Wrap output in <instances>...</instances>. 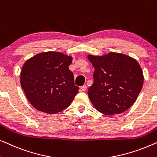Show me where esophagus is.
<instances>
[{
	"instance_id": "34e87169",
	"label": "esophagus",
	"mask_w": 157,
	"mask_h": 157,
	"mask_svg": "<svg viewBox=\"0 0 157 157\" xmlns=\"http://www.w3.org/2000/svg\"><path fill=\"white\" fill-rule=\"evenodd\" d=\"M81 91H86V89H87V86L86 85L83 86H81Z\"/></svg>"
}]
</instances>
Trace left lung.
<instances>
[{
    "label": "left lung",
    "instance_id": "8db88e82",
    "mask_svg": "<svg viewBox=\"0 0 157 157\" xmlns=\"http://www.w3.org/2000/svg\"><path fill=\"white\" fill-rule=\"evenodd\" d=\"M87 58L95 68L94 83L89 88L88 95L96 110L105 115H114L129 109L144 83L143 71L138 61L116 52L89 54Z\"/></svg>",
    "mask_w": 157,
    "mask_h": 157
}]
</instances>
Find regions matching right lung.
Masks as SVG:
<instances>
[{
    "instance_id": "add662e5",
    "label": "right lung",
    "mask_w": 157,
    "mask_h": 157,
    "mask_svg": "<svg viewBox=\"0 0 157 157\" xmlns=\"http://www.w3.org/2000/svg\"><path fill=\"white\" fill-rule=\"evenodd\" d=\"M73 57L56 51L28 59L21 72V86L30 104L41 112L55 114L70 106L79 88L68 68Z\"/></svg>"
}]
</instances>
